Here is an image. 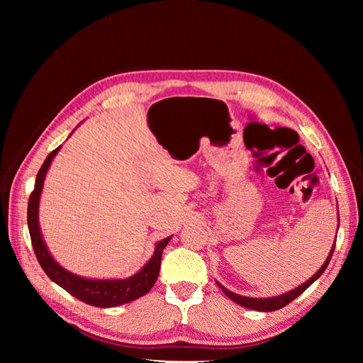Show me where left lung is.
Masks as SVG:
<instances>
[{
  "label": "left lung",
  "mask_w": 363,
  "mask_h": 363,
  "mask_svg": "<svg viewBox=\"0 0 363 363\" xmlns=\"http://www.w3.org/2000/svg\"><path fill=\"white\" fill-rule=\"evenodd\" d=\"M335 245H336V242L333 244V247H332V250H330V255H328V257L325 259V262H324V265L318 269V272H315L313 276L307 280L306 283H303L301 286H298V288H295V289H292V291H289V292H286V294H283V295H279V296H271V298H250V296H244V295H238V294H235V292H232V291H228V289H225L221 283H218V286L223 289V292L228 296L230 300H233L235 303H238L239 306H244V307H247V309H252V311H259V312H272V311H279V309H281V307H284L286 304H289L292 300H295L296 296L298 295H301L307 288L311 286V284L318 279V277H321L323 276V272L325 271V268H327V265H328V262H330V259H332V256H333V251H335Z\"/></svg>",
  "instance_id": "1"
}]
</instances>
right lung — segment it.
Here are the masks:
<instances>
[{
  "mask_svg": "<svg viewBox=\"0 0 363 363\" xmlns=\"http://www.w3.org/2000/svg\"><path fill=\"white\" fill-rule=\"evenodd\" d=\"M59 150L60 147L51 151L48 157L45 159V162H43V164L38 172L35 191L31 192L28 199V208H27L28 232L31 238V245H33V250H35L39 265L54 283H57L60 288H63L65 291L74 295L75 298H79L86 304H91L95 307H115V306H121V304L138 300L139 296L145 295L147 292H150L152 286H155L159 271H160L162 252H163V248L168 245L171 236L164 238L163 240L156 244L155 255L151 256V259L148 260V263L144 268H142L139 272H136L135 276L124 280L84 279L80 276H75V274L62 268L50 255L45 242H43L40 227H39V200H40L43 180H45V175L51 164V160L57 155Z\"/></svg>",
  "mask_w": 363,
  "mask_h": 363,
  "instance_id": "obj_1",
  "label": "right lung"
}]
</instances>
